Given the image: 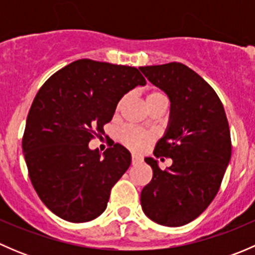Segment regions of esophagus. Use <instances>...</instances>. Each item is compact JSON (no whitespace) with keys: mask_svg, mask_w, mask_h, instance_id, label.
I'll use <instances>...</instances> for the list:
<instances>
[{"mask_svg":"<svg viewBox=\"0 0 255 255\" xmlns=\"http://www.w3.org/2000/svg\"><path fill=\"white\" fill-rule=\"evenodd\" d=\"M140 163H142V158H139V156L132 154V164H133V165H135V164H140Z\"/></svg>","mask_w":255,"mask_h":255,"instance_id":"34e87169","label":"esophagus"}]
</instances>
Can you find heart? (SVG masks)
Listing matches in <instances>:
<instances>
[{
	"mask_svg": "<svg viewBox=\"0 0 255 255\" xmlns=\"http://www.w3.org/2000/svg\"><path fill=\"white\" fill-rule=\"evenodd\" d=\"M126 100H127V96H123L122 99L118 101L117 104V110H120L121 107L125 105ZM158 100H165L168 101L165 95L161 91H158V90H154V91L149 92L148 96H146V104L153 101H158ZM120 140L121 143L125 144L127 148L132 149V150L140 151L143 149H145L146 146L149 145L151 142V135L148 134V133H144L142 130L137 129V128L133 127H125L121 129L120 132Z\"/></svg>",
	"mask_w": 255,
	"mask_h": 255,
	"instance_id": "1",
	"label": "heart"
}]
</instances>
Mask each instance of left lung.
<instances>
[{
	"label": "left lung",
	"instance_id": "obj_1",
	"mask_svg": "<svg viewBox=\"0 0 255 255\" xmlns=\"http://www.w3.org/2000/svg\"><path fill=\"white\" fill-rule=\"evenodd\" d=\"M139 69L170 99L169 128L154 155L173 160L160 170L153 158L144 159L153 177L140 192V204L154 222L180 227L199 217L220 190L232 153L227 116L215 90L184 64Z\"/></svg>",
	"mask_w": 255,
	"mask_h": 255
}]
</instances>
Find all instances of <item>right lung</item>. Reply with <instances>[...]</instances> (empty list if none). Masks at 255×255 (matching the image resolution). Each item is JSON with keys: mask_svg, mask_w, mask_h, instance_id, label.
<instances>
[{"mask_svg": "<svg viewBox=\"0 0 255 255\" xmlns=\"http://www.w3.org/2000/svg\"><path fill=\"white\" fill-rule=\"evenodd\" d=\"M145 84L137 68L91 59L69 64L43 84L28 112L22 148L33 187L51 212L82 223L106 210L130 153L112 143L101 156L89 143L104 134L123 95Z\"/></svg>", "mask_w": 255, "mask_h": 255, "instance_id": "right-lung-1", "label": "right lung"}]
</instances>
